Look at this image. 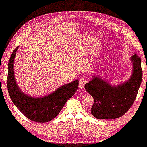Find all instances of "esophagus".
Wrapping results in <instances>:
<instances>
[{
	"instance_id": "obj_1",
	"label": "esophagus",
	"mask_w": 147,
	"mask_h": 147,
	"mask_svg": "<svg viewBox=\"0 0 147 147\" xmlns=\"http://www.w3.org/2000/svg\"><path fill=\"white\" fill-rule=\"evenodd\" d=\"M85 83H86L85 79L84 78H81L80 79H79V87L83 88L84 86H85Z\"/></svg>"
}]
</instances>
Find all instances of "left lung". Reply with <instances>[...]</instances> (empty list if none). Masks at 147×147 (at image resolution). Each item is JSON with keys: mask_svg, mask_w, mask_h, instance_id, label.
Wrapping results in <instances>:
<instances>
[{"mask_svg": "<svg viewBox=\"0 0 147 147\" xmlns=\"http://www.w3.org/2000/svg\"><path fill=\"white\" fill-rule=\"evenodd\" d=\"M133 63L132 74L126 82L112 86L100 77L93 76L85 84L86 90L92 96L94 103L90 111L98 119H113L124 115L133 105L140 87L143 71L141 58L135 53L130 58Z\"/></svg>", "mask_w": 147, "mask_h": 147, "instance_id": "left-lung-1", "label": "left lung"}]
</instances>
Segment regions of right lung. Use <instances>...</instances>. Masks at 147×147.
Instances as JSON below:
<instances>
[{
  "label": "right lung",
  "instance_id": "right-lung-1",
  "mask_svg": "<svg viewBox=\"0 0 147 147\" xmlns=\"http://www.w3.org/2000/svg\"><path fill=\"white\" fill-rule=\"evenodd\" d=\"M18 47L13 50L8 62L7 87L9 96L17 108L30 121L49 122L59 115L67 101L76 93L78 79L62 85L44 97L33 98L25 94L18 88L14 76L13 62Z\"/></svg>",
  "mask_w": 147,
  "mask_h": 147
}]
</instances>
